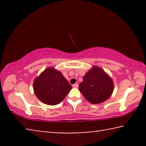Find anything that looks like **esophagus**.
I'll return each instance as SVG.
<instances>
[{
    "instance_id": "1",
    "label": "esophagus",
    "mask_w": 146,
    "mask_h": 146,
    "mask_svg": "<svg viewBox=\"0 0 146 146\" xmlns=\"http://www.w3.org/2000/svg\"><path fill=\"white\" fill-rule=\"evenodd\" d=\"M72 86H73V88H78V84H73Z\"/></svg>"
}]
</instances>
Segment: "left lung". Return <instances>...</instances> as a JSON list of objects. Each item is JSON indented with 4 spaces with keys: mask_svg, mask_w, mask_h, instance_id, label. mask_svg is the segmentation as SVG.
<instances>
[{
    "mask_svg": "<svg viewBox=\"0 0 146 146\" xmlns=\"http://www.w3.org/2000/svg\"><path fill=\"white\" fill-rule=\"evenodd\" d=\"M113 88L111 78L97 66H93L79 84V91L86 100L93 104L107 100L112 95Z\"/></svg>",
    "mask_w": 146,
    "mask_h": 146,
    "instance_id": "left-lung-1",
    "label": "left lung"
}]
</instances>
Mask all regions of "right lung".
<instances>
[{
  "mask_svg": "<svg viewBox=\"0 0 146 146\" xmlns=\"http://www.w3.org/2000/svg\"><path fill=\"white\" fill-rule=\"evenodd\" d=\"M72 89L60 71L48 68L34 80L33 90L39 100L54 106L62 101Z\"/></svg>",
  "mask_w": 146,
  "mask_h": 146,
  "instance_id": "add662e5",
  "label": "right lung"
}]
</instances>
